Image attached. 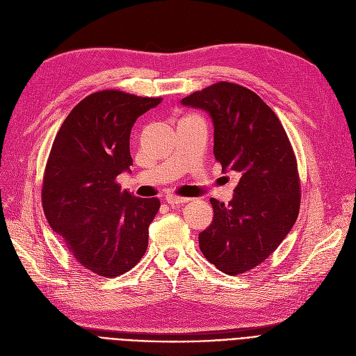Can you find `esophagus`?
Listing matches in <instances>:
<instances>
[{
    "label": "esophagus",
    "mask_w": 356,
    "mask_h": 356,
    "mask_svg": "<svg viewBox=\"0 0 356 356\" xmlns=\"http://www.w3.org/2000/svg\"><path fill=\"white\" fill-rule=\"evenodd\" d=\"M189 197H179V196H167L165 197V202L168 205H179V204H184V202H189Z\"/></svg>",
    "instance_id": "esophagus-1"
}]
</instances>
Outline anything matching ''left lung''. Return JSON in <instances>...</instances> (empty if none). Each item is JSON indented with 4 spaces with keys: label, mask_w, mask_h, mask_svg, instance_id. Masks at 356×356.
<instances>
[{
    "label": "left lung",
    "mask_w": 356,
    "mask_h": 356,
    "mask_svg": "<svg viewBox=\"0 0 356 356\" xmlns=\"http://www.w3.org/2000/svg\"><path fill=\"white\" fill-rule=\"evenodd\" d=\"M213 123V156L240 181L228 205L211 199L213 220L199 233L200 252L227 275L268 259L296 224L300 211L297 160L282 123L256 92L216 83L181 99Z\"/></svg>",
    "instance_id": "8db88e82"
}]
</instances>
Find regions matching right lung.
I'll return each mask as SVG.
<instances>
[{"label":"right lung","mask_w":356,"mask_h":356,"mask_svg":"<svg viewBox=\"0 0 356 356\" xmlns=\"http://www.w3.org/2000/svg\"><path fill=\"white\" fill-rule=\"evenodd\" d=\"M161 100L92 92L71 111L52 144L42 188L46 220L74 259L100 276L128 272L147 250L160 200L122 191L116 177L131 172L135 120Z\"/></svg>","instance_id":"1"}]
</instances>
